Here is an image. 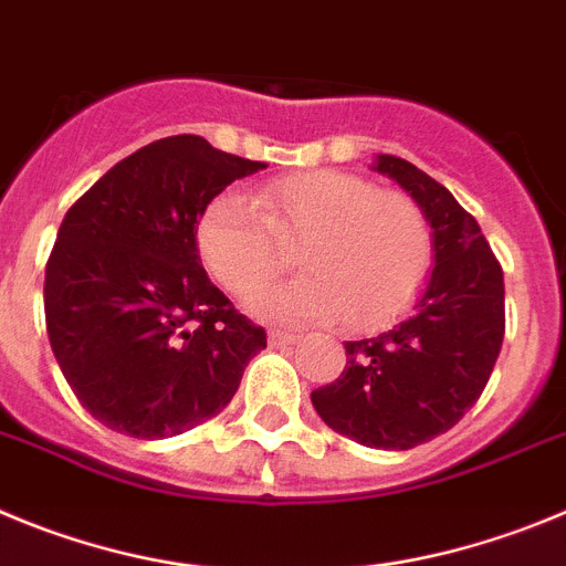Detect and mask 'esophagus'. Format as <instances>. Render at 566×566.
I'll return each instance as SVG.
<instances>
[{"instance_id":"34e87169","label":"esophagus","mask_w":566,"mask_h":566,"mask_svg":"<svg viewBox=\"0 0 566 566\" xmlns=\"http://www.w3.org/2000/svg\"><path fill=\"white\" fill-rule=\"evenodd\" d=\"M298 338H302V335L287 333V329H271V335H268L271 346H293Z\"/></svg>"}]
</instances>
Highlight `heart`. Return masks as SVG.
I'll use <instances>...</instances> for the list:
<instances>
[{"label":"heart","instance_id":"1","mask_svg":"<svg viewBox=\"0 0 566 566\" xmlns=\"http://www.w3.org/2000/svg\"><path fill=\"white\" fill-rule=\"evenodd\" d=\"M195 242L208 273L233 295L276 276L282 245L302 242L307 273L248 302L259 318L295 324L344 313L353 327H378L415 302L434 264V233L417 200L333 169L264 182L253 200L213 197Z\"/></svg>","mask_w":566,"mask_h":566}]
</instances>
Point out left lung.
<instances>
[{
    "label": "left lung",
    "instance_id": "left-lung-1",
    "mask_svg": "<svg viewBox=\"0 0 566 566\" xmlns=\"http://www.w3.org/2000/svg\"><path fill=\"white\" fill-rule=\"evenodd\" d=\"M375 169L429 217L434 271L415 313L375 338L346 340L340 378L310 397L338 434L409 451L454 429L480 400L505 338V279L476 220L446 186L395 155H378Z\"/></svg>",
    "mask_w": 566,
    "mask_h": 566
}]
</instances>
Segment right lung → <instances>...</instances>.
Masks as SVG:
<instances>
[{"mask_svg": "<svg viewBox=\"0 0 566 566\" xmlns=\"http://www.w3.org/2000/svg\"><path fill=\"white\" fill-rule=\"evenodd\" d=\"M268 169L200 135L163 137L73 202L44 271V318L70 389L106 429L163 440L220 415L268 335L200 262L202 208Z\"/></svg>", "mask_w": 566, "mask_h": 566, "instance_id": "obj_1", "label": "right lung"}]
</instances>
